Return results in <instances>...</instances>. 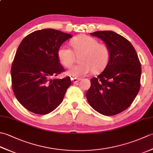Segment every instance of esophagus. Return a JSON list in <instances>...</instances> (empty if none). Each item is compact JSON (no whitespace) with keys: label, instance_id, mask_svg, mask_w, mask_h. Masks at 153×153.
Returning <instances> with one entry per match:
<instances>
[{"label":"esophagus","instance_id":"obj_1","mask_svg":"<svg viewBox=\"0 0 153 153\" xmlns=\"http://www.w3.org/2000/svg\"><path fill=\"white\" fill-rule=\"evenodd\" d=\"M71 80H72V82H73L74 83H76L77 82H79V81L80 80V79L76 78V77H74V78H71Z\"/></svg>","mask_w":153,"mask_h":153}]
</instances>
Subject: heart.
Segmentation results:
<instances>
[{
    "label": "heart",
    "instance_id": "obj_1",
    "mask_svg": "<svg viewBox=\"0 0 153 153\" xmlns=\"http://www.w3.org/2000/svg\"><path fill=\"white\" fill-rule=\"evenodd\" d=\"M70 48L62 45L58 50V57L64 67L70 68L76 60V55L80 63L68 71L74 77L84 76L93 70L100 72L105 69L110 58V51L103 43H99L97 39L85 35H81L71 41Z\"/></svg>",
    "mask_w": 153,
    "mask_h": 153
}]
</instances>
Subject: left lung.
<instances>
[{
    "label": "left lung",
    "mask_w": 153,
    "mask_h": 153,
    "mask_svg": "<svg viewBox=\"0 0 153 153\" xmlns=\"http://www.w3.org/2000/svg\"><path fill=\"white\" fill-rule=\"evenodd\" d=\"M90 35L105 42L110 51V58L104 71L90 79L87 101L101 114L116 115L131 105L140 89V61L133 45L122 35L112 31H99Z\"/></svg>",
    "instance_id": "1"
}]
</instances>
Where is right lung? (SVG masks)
Wrapping results in <instances>:
<instances>
[{
    "label": "right lung",
    "mask_w": 153,
    "mask_h": 153,
    "mask_svg": "<svg viewBox=\"0 0 153 153\" xmlns=\"http://www.w3.org/2000/svg\"><path fill=\"white\" fill-rule=\"evenodd\" d=\"M71 34L53 29L32 32L19 44L11 68L12 87L19 103L29 111L47 114L60 105L71 85L69 76L54 77L63 72L58 50Z\"/></svg>",
    "instance_id": "obj_1"
}]
</instances>
